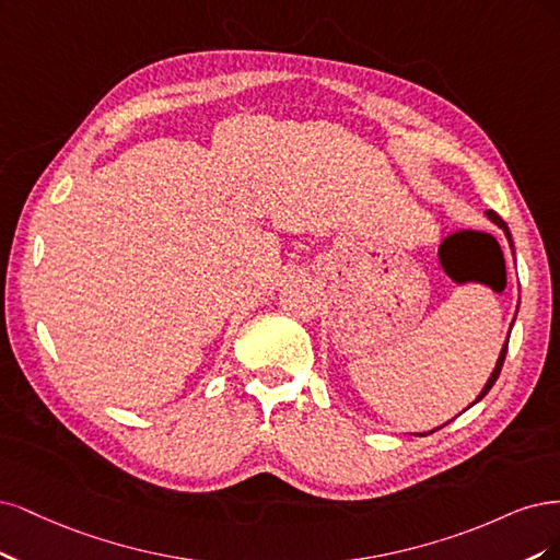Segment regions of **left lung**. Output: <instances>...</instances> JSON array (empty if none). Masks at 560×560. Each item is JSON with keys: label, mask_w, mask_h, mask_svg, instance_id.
Instances as JSON below:
<instances>
[{"label": "left lung", "mask_w": 560, "mask_h": 560, "mask_svg": "<svg viewBox=\"0 0 560 560\" xmlns=\"http://www.w3.org/2000/svg\"><path fill=\"white\" fill-rule=\"evenodd\" d=\"M486 215H489V219L495 223V225H500L502 230H504V234H508V240H510V244H512V234H510V228H508V223H504L502 219H500V215L495 213V211H486ZM504 355H508V345H504L502 347V351H500V358H498V365H495V370H493V374H491V378H489V382H486V386H483V390L479 393V398L475 400V402H479L481 398H483V395L486 393H489L491 388H493V384L498 382V376H500V370H502V363H504ZM472 402V405H475ZM430 432H435V430H430ZM423 435H425V432H423Z\"/></svg>", "instance_id": "1"}]
</instances>
